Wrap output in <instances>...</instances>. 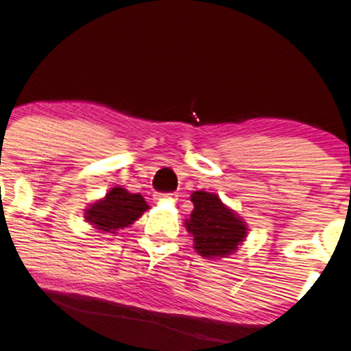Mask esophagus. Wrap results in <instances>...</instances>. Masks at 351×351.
I'll return each mask as SVG.
<instances>
[{
    "instance_id": "34e87169",
    "label": "esophagus",
    "mask_w": 351,
    "mask_h": 351,
    "mask_svg": "<svg viewBox=\"0 0 351 351\" xmlns=\"http://www.w3.org/2000/svg\"><path fill=\"white\" fill-rule=\"evenodd\" d=\"M162 197H174V193H167V195H162V193H156L154 200H162Z\"/></svg>"
}]
</instances>
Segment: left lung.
Masks as SVG:
<instances>
[{
  "label": "left lung",
  "instance_id": "1",
  "mask_svg": "<svg viewBox=\"0 0 351 351\" xmlns=\"http://www.w3.org/2000/svg\"><path fill=\"white\" fill-rule=\"evenodd\" d=\"M192 215L185 221L187 231L193 236V247L202 257H226L236 252L244 241L247 228L234 211L223 205L218 195L210 192H193Z\"/></svg>",
  "mask_w": 351,
  "mask_h": 351
}]
</instances>
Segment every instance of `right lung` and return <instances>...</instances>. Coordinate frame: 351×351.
Returning <instances> with one entry per match:
<instances>
[{"mask_svg":"<svg viewBox=\"0 0 351 351\" xmlns=\"http://www.w3.org/2000/svg\"><path fill=\"white\" fill-rule=\"evenodd\" d=\"M146 210L148 205L140 193H130L122 187H114L109 190L106 198L86 210V219L99 231L114 234L117 229L133 224Z\"/></svg>","mask_w":351,"mask_h":351,"instance_id":"1","label":"right lung"}]
</instances>
